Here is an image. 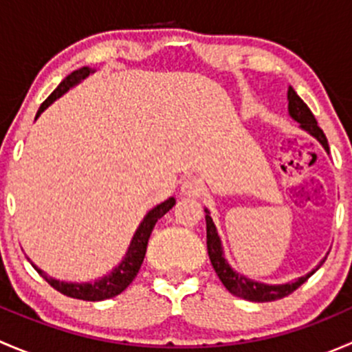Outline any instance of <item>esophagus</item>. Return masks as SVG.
<instances>
[{
  "mask_svg": "<svg viewBox=\"0 0 352 352\" xmlns=\"http://www.w3.org/2000/svg\"><path fill=\"white\" fill-rule=\"evenodd\" d=\"M180 192H182L184 196H199V194L202 192V182L194 175L186 177L182 186H180Z\"/></svg>",
  "mask_w": 352,
  "mask_h": 352,
  "instance_id": "1",
  "label": "esophagus"
}]
</instances>
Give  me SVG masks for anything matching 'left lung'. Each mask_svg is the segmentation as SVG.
I'll use <instances>...</instances> for the list:
<instances>
[{"instance_id":"left-lung-1","label":"left lung","mask_w":352,"mask_h":352,"mask_svg":"<svg viewBox=\"0 0 352 352\" xmlns=\"http://www.w3.org/2000/svg\"><path fill=\"white\" fill-rule=\"evenodd\" d=\"M287 113H289L291 119L294 122L300 124V127L303 131H307L310 136H314L318 143L324 146V150L329 153V143L327 138H325L324 131L317 126V120H315L311 110L307 107L303 100L298 97L296 91L293 90V87L287 88ZM206 211V239H208V254L211 258V264L214 267L216 274L221 279L223 286L230 291L235 296L243 298L248 301H258V303H264V301H274L281 300V298L287 296V294L293 293L294 289H298L311 274H315V271L320 269V265L325 262L320 261V264L310 271L308 274L301 276V278L294 279V281L283 283V285H267V283L255 281V279L247 278V276L240 274V272L233 271L232 265L228 264L225 257V252H223V243L221 239L218 235V230H216L214 221L211 218V212L204 208Z\"/></svg>"}]
</instances>
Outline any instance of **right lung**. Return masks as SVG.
Instances as JSON below:
<instances>
[{"instance_id": "add662e5", "label": "right lung", "mask_w": 352, "mask_h": 352, "mask_svg": "<svg viewBox=\"0 0 352 352\" xmlns=\"http://www.w3.org/2000/svg\"><path fill=\"white\" fill-rule=\"evenodd\" d=\"M91 73H95V69L91 67L83 66L80 69L73 71L71 74H67L65 80L59 83V87L45 98L44 104L41 105L37 110V116L35 119L41 117V113L44 112L45 109L49 107L51 104H54L59 97L66 94L69 88L76 87L80 85L85 78L90 76ZM175 204V197H168L166 201H163L162 204L155 206L151 211L146 212V216L143 218V221L140 223L138 230L134 232L133 240H131L129 247H127L126 255L122 257V261L109 272V274L102 276V278L95 279V281H88V283H69V281H59V279L51 278V276L45 274L42 269H38L34 262L30 261V264L34 265L35 271L45 279L54 289H58L59 293L66 294V296L76 298V300H85V301H102V300H109V298L117 296V294L122 293L127 286L133 283V279L136 278V274L140 272L141 264L144 261V254H146V247H148V240H150L151 232H153L156 221L162 218L163 214L170 211Z\"/></svg>"}]
</instances>
